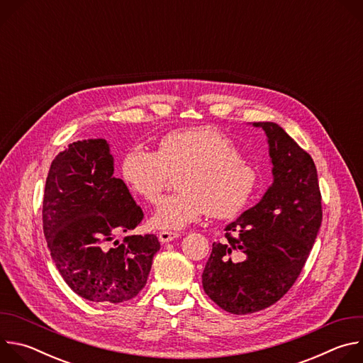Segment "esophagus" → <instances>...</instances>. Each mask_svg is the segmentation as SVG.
<instances>
[{"label": "esophagus", "instance_id": "esophagus-1", "mask_svg": "<svg viewBox=\"0 0 363 363\" xmlns=\"http://www.w3.org/2000/svg\"><path fill=\"white\" fill-rule=\"evenodd\" d=\"M158 237H160V241H161L162 244H167V242L174 241L175 238H178V237H179V234L172 233V231H161Z\"/></svg>", "mask_w": 363, "mask_h": 363}]
</instances>
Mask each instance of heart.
<instances>
[{
  "mask_svg": "<svg viewBox=\"0 0 363 363\" xmlns=\"http://www.w3.org/2000/svg\"><path fill=\"white\" fill-rule=\"evenodd\" d=\"M178 172L179 192L158 203L150 217L155 228L182 230L206 213L233 218L257 186V171L240 157L235 143L210 126L168 133L157 152L135 146L122 161L125 184L147 202H157L168 177Z\"/></svg>",
  "mask_w": 363,
  "mask_h": 363,
  "instance_id": "heart-1",
  "label": "heart"
}]
</instances>
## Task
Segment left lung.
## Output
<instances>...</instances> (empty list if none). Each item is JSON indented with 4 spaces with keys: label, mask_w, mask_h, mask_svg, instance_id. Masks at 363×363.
I'll return each instance as SVG.
<instances>
[{
    "label": "left lung",
    "mask_w": 363,
    "mask_h": 363,
    "mask_svg": "<svg viewBox=\"0 0 363 363\" xmlns=\"http://www.w3.org/2000/svg\"><path fill=\"white\" fill-rule=\"evenodd\" d=\"M252 126L267 136L273 184L254 206L225 225V241L213 244L202 272L203 291L234 315L258 312L289 291L322 224L313 160L277 123Z\"/></svg>",
    "instance_id": "8db88e82"
}]
</instances>
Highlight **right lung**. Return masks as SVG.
<instances>
[{"mask_svg":"<svg viewBox=\"0 0 363 363\" xmlns=\"http://www.w3.org/2000/svg\"><path fill=\"white\" fill-rule=\"evenodd\" d=\"M113 171L106 139L73 142L51 162L43 199L44 237L59 273L76 294L105 304L133 298L161 248L153 234L128 235L111 247L143 218Z\"/></svg>","mask_w":363,"mask_h":363,"instance_id":"1","label":"right lung"}]
</instances>
